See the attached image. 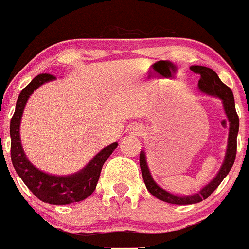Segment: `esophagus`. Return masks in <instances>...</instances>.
Listing matches in <instances>:
<instances>
[{"label":"esophagus","mask_w":249,"mask_h":249,"mask_svg":"<svg viewBox=\"0 0 249 249\" xmlns=\"http://www.w3.org/2000/svg\"><path fill=\"white\" fill-rule=\"evenodd\" d=\"M141 132H142V130H141V129H140V127H139V129H137V130H136V134H139V135H140V134H141Z\"/></svg>","instance_id":"esophagus-1"}]
</instances>
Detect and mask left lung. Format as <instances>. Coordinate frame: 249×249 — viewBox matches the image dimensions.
<instances>
[{
	"label": "left lung",
	"mask_w": 249,
	"mask_h": 249,
	"mask_svg": "<svg viewBox=\"0 0 249 249\" xmlns=\"http://www.w3.org/2000/svg\"><path fill=\"white\" fill-rule=\"evenodd\" d=\"M194 73L200 74L199 80V90L203 94L210 95V96L219 99L223 104V109H224L225 117L227 119L224 120L225 124H229V136H228V144H227V152H225L224 161H223L222 166H220L219 171L217 176L211 180L208 184H206L202 189L192 195H177L172 194V193L167 192L164 188L160 187L152 177V173L149 171V167L147 164V157H145L144 150H141L140 153V167L142 171L143 180L147 187L148 192L155 196L157 199L161 200L167 203H175V205H192V203L201 202L202 200L207 199L213 192L218 188V185L222 183V180L227 177L228 173L231 170L233 161L236 158V140H237L238 134V117L236 113L235 108V100H233V95L231 89L224 84L222 80L219 79L218 74L215 73L213 70L208 69L205 66H190Z\"/></svg>",
	"instance_id": "left-lung-1"
}]
</instances>
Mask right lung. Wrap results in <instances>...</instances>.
<instances>
[{
    "instance_id": "obj_1",
    "label": "right lung",
    "mask_w": 249,
    "mask_h": 249,
    "mask_svg": "<svg viewBox=\"0 0 249 249\" xmlns=\"http://www.w3.org/2000/svg\"><path fill=\"white\" fill-rule=\"evenodd\" d=\"M56 79L52 74H38L20 92L17 100L16 112L11 120V158L13 166L26 187L41 201L50 205H69L87 199L94 193L100 178L102 166L113 150L118 147V142L107 145L100 150L87 166L72 175L57 176L41 171L31 164L25 154L20 140V123L25 106L32 92L44 83Z\"/></svg>"
}]
</instances>
